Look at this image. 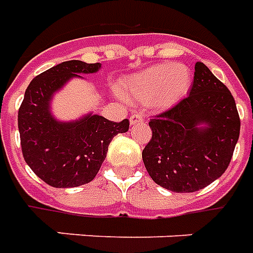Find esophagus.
Wrapping results in <instances>:
<instances>
[{
  "label": "esophagus",
  "instance_id": "esophagus-1",
  "mask_svg": "<svg viewBox=\"0 0 253 253\" xmlns=\"http://www.w3.org/2000/svg\"><path fill=\"white\" fill-rule=\"evenodd\" d=\"M143 120H144V117L141 116V114H132L129 118V121H130V125H135V124H140L143 123Z\"/></svg>",
  "mask_w": 253,
  "mask_h": 253
}]
</instances>
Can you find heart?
I'll use <instances>...</instances> for the list:
<instances>
[{
  "label": "heart",
  "instance_id": "obj_1",
  "mask_svg": "<svg viewBox=\"0 0 253 253\" xmlns=\"http://www.w3.org/2000/svg\"><path fill=\"white\" fill-rule=\"evenodd\" d=\"M192 83L189 68L182 64H158L125 78L120 91L125 99L168 109L180 101Z\"/></svg>",
  "mask_w": 253,
  "mask_h": 253
}]
</instances>
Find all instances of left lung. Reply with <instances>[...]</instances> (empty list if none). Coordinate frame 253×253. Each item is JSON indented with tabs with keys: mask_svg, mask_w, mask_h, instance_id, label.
<instances>
[{
	"mask_svg": "<svg viewBox=\"0 0 253 253\" xmlns=\"http://www.w3.org/2000/svg\"><path fill=\"white\" fill-rule=\"evenodd\" d=\"M151 140L143 162L158 185L171 192H196L219 178L240 136L232 92L203 62L195 64L187 98L150 120Z\"/></svg>",
	"mask_w": 253,
	"mask_h": 253,
	"instance_id": "left-lung-1",
	"label": "left lung"
}]
</instances>
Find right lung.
<instances>
[{
  "instance_id": "right-lung-1",
  "label": "right lung",
  "mask_w": 253,
  "mask_h": 253,
  "mask_svg": "<svg viewBox=\"0 0 253 253\" xmlns=\"http://www.w3.org/2000/svg\"><path fill=\"white\" fill-rule=\"evenodd\" d=\"M99 69V62L65 61L38 75L27 87L17 117L21 151L32 171L51 187L73 188L94 180L113 137L129 129L128 120L114 123L89 113L62 123L50 112L53 95L64 84Z\"/></svg>"
}]
</instances>
